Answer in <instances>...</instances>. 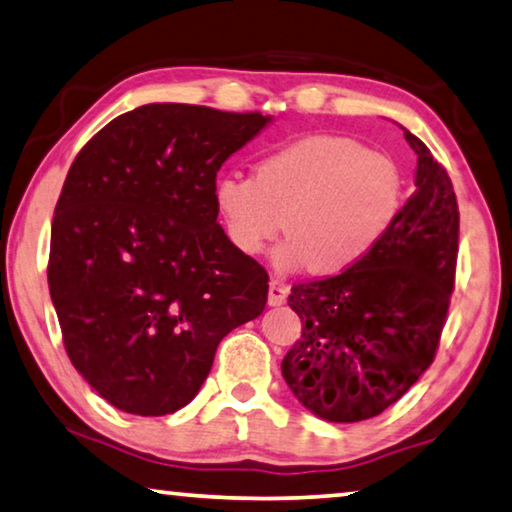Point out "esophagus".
Wrapping results in <instances>:
<instances>
[{
  "label": "esophagus",
  "instance_id": "1",
  "mask_svg": "<svg viewBox=\"0 0 512 512\" xmlns=\"http://www.w3.org/2000/svg\"><path fill=\"white\" fill-rule=\"evenodd\" d=\"M286 297H288L286 283H281L279 279H272L270 281V295H267V302H270V306H281L283 302H286Z\"/></svg>",
  "mask_w": 512,
  "mask_h": 512
}]
</instances>
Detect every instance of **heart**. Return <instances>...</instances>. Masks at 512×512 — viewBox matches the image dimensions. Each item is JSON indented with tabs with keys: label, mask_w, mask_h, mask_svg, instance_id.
I'll return each instance as SVG.
<instances>
[{
	"label": "heart",
	"mask_w": 512,
	"mask_h": 512,
	"mask_svg": "<svg viewBox=\"0 0 512 512\" xmlns=\"http://www.w3.org/2000/svg\"><path fill=\"white\" fill-rule=\"evenodd\" d=\"M215 210L231 245L263 254L283 229L274 261L336 277L357 267L387 238L403 208V176L389 155L357 141L309 135L263 155L254 178L215 183Z\"/></svg>",
	"instance_id": "heart-1"
}]
</instances>
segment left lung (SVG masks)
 Listing matches in <instances>:
<instances>
[{
  "instance_id": "left-lung-1",
  "label": "left lung",
  "mask_w": 512,
  "mask_h": 512,
  "mask_svg": "<svg viewBox=\"0 0 512 512\" xmlns=\"http://www.w3.org/2000/svg\"><path fill=\"white\" fill-rule=\"evenodd\" d=\"M416 190L366 261L290 288L302 341L281 361L295 398L332 423L382 414L435 359L455 286L460 212L446 169L419 137Z\"/></svg>"
}]
</instances>
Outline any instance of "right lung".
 I'll return each instance as SVG.
<instances>
[{
  "instance_id": "right-lung-1",
  "label": "right lung",
  "mask_w": 512,
  "mask_h": 512,
  "mask_svg": "<svg viewBox=\"0 0 512 512\" xmlns=\"http://www.w3.org/2000/svg\"><path fill=\"white\" fill-rule=\"evenodd\" d=\"M270 116L153 102L86 141L54 208L47 283L70 361L116 410L164 416L258 318L267 272L217 224V171Z\"/></svg>"
}]
</instances>
